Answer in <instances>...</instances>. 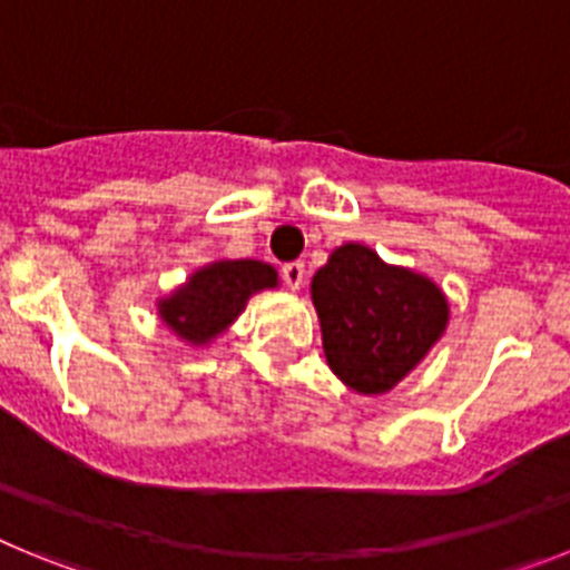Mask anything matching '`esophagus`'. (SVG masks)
I'll use <instances>...</instances> for the list:
<instances>
[{
    "label": "esophagus",
    "mask_w": 570,
    "mask_h": 570,
    "mask_svg": "<svg viewBox=\"0 0 570 570\" xmlns=\"http://www.w3.org/2000/svg\"><path fill=\"white\" fill-rule=\"evenodd\" d=\"M282 279L288 285L291 291H299L302 282H305V262H288V265H282Z\"/></svg>",
    "instance_id": "34e87169"
}]
</instances>
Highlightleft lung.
I'll use <instances>...</instances> for the list:
<instances>
[{
    "instance_id": "left-lung-1",
    "label": "left lung",
    "mask_w": 570,
    "mask_h": 570,
    "mask_svg": "<svg viewBox=\"0 0 570 570\" xmlns=\"http://www.w3.org/2000/svg\"><path fill=\"white\" fill-rule=\"evenodd\" d=\"M311 299L331 371L351 391L387 394L448 328V296L434 279L387 265L362 242H345L311 279Z\"/></svg>"
}]
</instances>
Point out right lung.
<instances>
[{
    "label": "right lung",
    "mask_w": 570,
    "mask_h": 570,
    "mask_svg": "<svg viewBox=\"0 0 570 570\" xmlns=\"http://www.w3.org/2000/svg\"><path fill=\"white\" fill-rule=\"evenodd\" d=\"M276 285L279 274L268 262L216 259L156 302V311L179 340L203 347L234 325L250 296Z\"/></svg>",
    "instance_id": "right-lung-1"
}]
</instances>
